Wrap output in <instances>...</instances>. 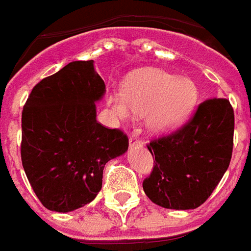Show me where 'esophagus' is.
<instances>
[{"mask_svg":"<svg viewBox=\"0 0 251 251\" xmlns=\"http://www.w3.org/2000/svg\"><path fill=\"white\" fill-rule=\"evenodd\" d=\"M143 145H145L143 140L139 139V138H131L129 139V147H142Z\"/></svg>","mask_w":251,"mask_h":251,"instance_id":"esophagus-1","label":"esophagus"}]
</instances>
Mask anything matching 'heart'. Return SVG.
I'll return each instance as SVG.
<instances>
[{
	"label": "heart",
	"instance_id": "heart-1",
	"mask_svg": "<svg viewBox=\"0 0 251 251\" xmlns=\"http://www.w3.org/2000/svg\"><path fill=\"white\" fill-rule=\"evenodd\" d=\"M197 96L196 85L189 78L149 69L129 77L123 96L112 94L108 104L120 119H127L129 111L147 113V124L152 131L168 132L188 119L196 106Z\"/></svg>",
	"mask_w": 251,
	"mask_h": 251
}]
</instances>
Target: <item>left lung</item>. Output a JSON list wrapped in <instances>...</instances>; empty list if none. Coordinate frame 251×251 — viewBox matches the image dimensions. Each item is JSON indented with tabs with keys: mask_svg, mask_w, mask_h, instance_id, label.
Listing matches in <instances>:
<instances>
[{
	"mask_svg": "<svg viewBox=\"0 0 251 251\" xmlns=\"http://www.w3.org/2000/svg\"><path fill=\"white\" fill-rule=\"evenodd\" d=\"M234 146V109L226 99H209L172 134L152 139L155 157L143 191L169 209H195L211 196L228 168Z\"/></svg>",
	"mask_w": 251,
	"mask_h": 251,
	"instance_id": "obj_1",
	"label": "left lung"
}]
</instances>
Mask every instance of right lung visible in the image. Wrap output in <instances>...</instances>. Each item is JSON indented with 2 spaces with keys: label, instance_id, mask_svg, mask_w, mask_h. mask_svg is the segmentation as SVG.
Instances as JSON below:
<instances>
[{
  "label": "right lung",
  "instance_id": "obj_1",
  "mask_svg": "<svg viewBox=\"0 0 251 251\" xmlns=\"http://www.w3.org/2000/svg\"><path fill=\"white\" fill-rule=\"evenodd\" d=\"M105 83L93 60H75L32 89L21 115V161L37 199L50 211L88 204L102 185L108 161L124 154L128 138L96 120Z\"/></svg>",
  "mask_w": 251,
  "mask_h": 251
}]
</instances>
